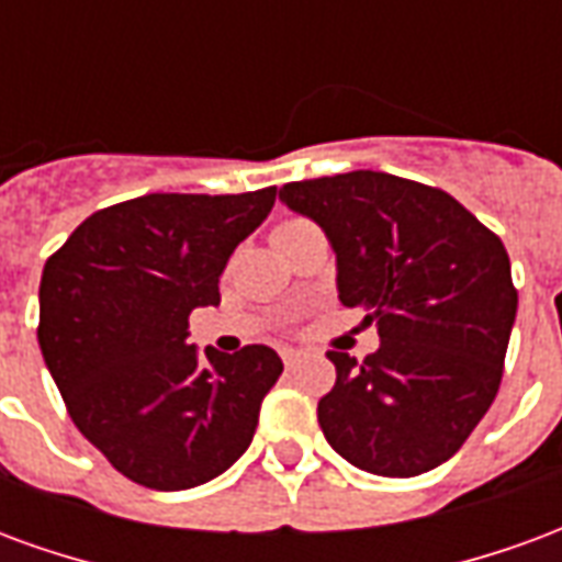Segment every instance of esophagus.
Instances as JSON below:
<instances>
[{"mask_svg": "<svg viewBox=\"0 0 562 562\" xmlns=\"http://www.w3.org/2000/svg\"><path fill=\"white\" fill-rule=\"evenodd\" d=\"M282 364H285V370H294V367L304 361V352H297V349H282Z\"/></svg>", "mask_w": 562, "mask_h": 562, "instance_id": "esophagus-1", "label": "esophagus"}]
</instances>
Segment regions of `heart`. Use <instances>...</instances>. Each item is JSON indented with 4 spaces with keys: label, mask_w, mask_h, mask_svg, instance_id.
<instances>
[{
    "label": "heart",
    "mask_w": 562,
    "mask_h": 562,
    "mask_svg": "<svg viewBox=\"0 0 562 562\" xmlns=\"http://www.w3.org/2000/svg\"><path fill=\"white\" fill-rule=\"evenodd\" d=\"M301 222H304V220H285V222H280V225H277V232H282V228H292V225H301Z\"/></svg>",
    "instance_id": "1"
}]
</instances>
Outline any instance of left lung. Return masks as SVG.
<instances>
[{"mask_svg": "<svg viewBox=\"0 0 562 562\" xmlns=\"http://www.w3.org/2000/svg\"><path fill=\"white\" fill-rule=\"evenodd\" d=\"M337 252L346 306L376 322L379 349L328 352L318 424L358 470L409 479L446 463L491 409L518 313L508 252L460 201L406 177L349 171L280 189Z\"/></svg>", "mask_w": 562, "mask_h": 562, "instance_id": "1", "label": "left lung"}]
</instances>
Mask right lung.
<instances>
[{
  "mask_svg": "<svg viewBox=\"0 0 562 562\" xmlns=\"http://www.w3.org/2000/svg\"><path fill=\"white\" fill-rule=\"evenodd\" d=\"M277 186L240 195H153L95 210L47 258L38 342L80 434L116 472L186 491L232 467L282 373L268 346L204 355L195 306L220 304L234 246L261 225Z\"/></svg>",
  "mask_w": 562,
  "mask_h": 562,
  "instance_id": "obj_1",
  "label": "right lung"
}]
</instances>
